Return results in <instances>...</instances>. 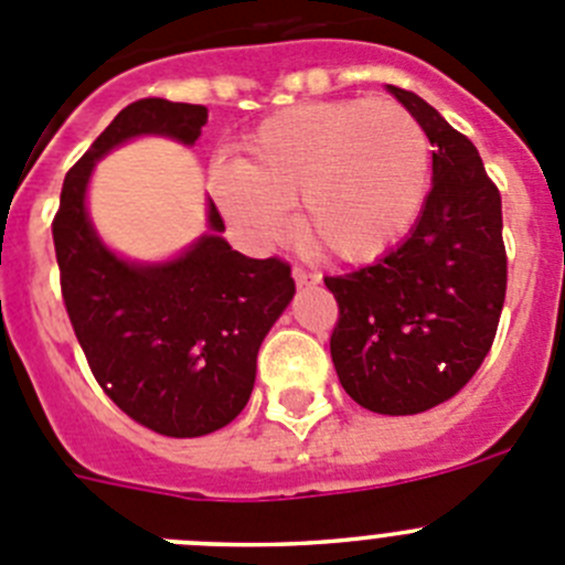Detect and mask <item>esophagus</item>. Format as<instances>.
I'll return each instance as SVG.
<instances>
[{"label":"esophagus","instance_id":"obj_1","mask_svg":"<svg viewBox=\"0 0 565 565\" xmlns=\"http://www.w3.org/2000/svg\"><path fill=\"white\" fill-rule=\"evenodd\" d=\"M294 279H297V286H313V282H319V274L297 266L294 268Z\"/></svg>","mask_w":565,"mask_h":565}]
</instances>
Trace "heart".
<instances>
[{
  "instance_id": "heart-1",
  "label": "heart",
  "mask_w": 565,
  "mask_h": 565,
  "mask_svg": "<svg viewBox=\"0 0 565 565\" xmlns=\"http://www.w3.org/2000/svg\"><path fill=\"white\" fill-rule=\"evenodd\" d=\"M430 138L396 102H313L279 109L217 169L212 192L252 239H274L299 203V234L344 263L384 254L424 206Z\"/></svg>"
}]
</instances>
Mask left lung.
Wrapping results in <instances>:
<instances>
[{"label":"left lung","instance_id":"8db88e82","mask_svg":"<svg viewBox=\"0 0 565 565\" xmlns=\"http://www.w3.org/2000/svg\"><path fill=\"white\" fill-rule=\"evenodd\" d=\"M433 143L422 217L373 266L326 277L339 319L331 359L344 393L382 416L456 396L487 359L507 297L501 192L467 135L416 93L387 84Z\"/></svg>","mask_w":565,"mask_h":565}]
</instances>
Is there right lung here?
<instances>
[{
    "label": "right lung",
    "mask_w": 565,
    "mask_h": 565,
    "mask_svg": "<svg viewBox=\"0 0 565 565\" xmlns=\"http://www.w3.org/2000/svg\"><path fill=\"white\" fill-rule=\"evenodd\" d=\"M209 109L141 98L115 115L70 169L53 217L67 317L89 371L132 422L169 438L221 430L246 407L257 351L294 297L286 259H252L221 237L209 201V232L181 257L141 266L98 239L84 194L98 158L135 135H167L192 147Z\"/></svg>",
    "instance_id": "1"
}]
</instances>
